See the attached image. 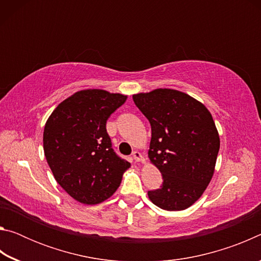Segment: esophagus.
<instances>
[{"label": "esophagus", "mask_w": 261, "mask_h": 261, "mask_svg": "<svg viewBox=\"0 0 261 261\" xmlns=\"http://www.w3.org/2000/svg\"><path fill=\"white\" fill-rule=\"evenodd\" d=\"M132 158H134V160L136 162H144L145 161L144 156L141 155V153L138 152V151H135L134 153H132Z\"/></svg>", "instance_id": "obj_1"}]
</instances>
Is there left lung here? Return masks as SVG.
Returning <instances> with one entry per match:
<instances>
[{
  "instance_id": "8db88e82",
  "label": "left lung",
  "mask_w": 261,
  "mask_h": 261,
  "mask_svg": "<svg viewBox=\"0 0 261 261\" xmlns=\"http://www.w3.org/2000/svg\"><path fill=\"white\" fill-rule=\"evenodd\" d=\"M132 98L151 123L148 158L163 178L160 189L148 191L149 200L166 211L187 210L213 177L220 149L213 117L200 101L171 88Z\"/></svg>"
}]
</instances>
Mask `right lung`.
<instances>
[{
    "instance_id": "obj_1",
    "label": "right lung",
    "mask_w": 261,
    "mask_h": 261,
    "mask_svg": "<svg viewBox=\"0 0 261 261\" xmlns=\"http://www.w3.org/2000/svg\"><path fill=\"white\" fill-rule=\"evenodd\" d=\"M108 91L82 90L57 106L43 130V152L56 182L85 205L107 200L130 163L116 155L106 130L108 117L126 101Z\"/></svg>"
}]
</instances>
